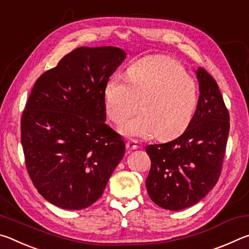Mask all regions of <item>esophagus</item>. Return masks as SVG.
I'll return each instance as SVG.
<instances>
[{
    "instance_id": "esophagus-1",
    "label": "esophagus",
    "mask_w": 249,
    "mask_h": 249,
    "mask_svg": "<svg viewBox=\"0 0 249 249\" xmlns=\"http://www.w3.org/2000/svg\"><path fill=\"white\" fill-rule=\"evenodd\" d=\"M126 147H127L128 150H135L138 148V144H137V142H135V141H128V142H126Z\"/></svg>"
}]
</instances>
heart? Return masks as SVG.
<instances>
[{
    "mask_svg": "<svg viewBox=\"0 0 249 249\" xmlns=\"http://www.w3.org/2000/svg\"><path fill=\"white\" fill-rule=\"evenodd\" d=\"M128 80L112 77L105 84V111L115 124H123L140 108L142 114L122 127L127 137L159 140L179 136L192 122L199 104V87L178 61L150 56L134 62Z\"/></svg>",
    "mask_w": 249,
    "mask_h": 249,
    "instance_id": "obj_1",
    "label": "heart"
}]
</instances>
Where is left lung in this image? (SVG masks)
Listing matches in <instances>:
<instances>
[{"mask_svg": "<svg viewBox=\"0 0 249 249\" xmlns=\"http://www.w3.org/2000/svg\"><path fill=\"white\" fill-rule=\"evenodd\" d=\"M199 104L184 133L166 144L148 145L151 167L146 179L150 199L160 208L180 211L195 205L220 178L230 132V114L215 80L196 70Z\"/></svg>", "mask_w": 249, "mask_h": 249, "instance_id": "8db88e82", "label": "left lung"}]
</instances>
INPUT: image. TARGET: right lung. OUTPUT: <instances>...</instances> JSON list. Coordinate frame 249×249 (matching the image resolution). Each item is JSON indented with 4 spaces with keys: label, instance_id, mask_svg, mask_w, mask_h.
Segmentation results:
<instances>
[{
    "label": "right lung",
    "instance_id": "right-lung-1",
    "mask_svg": "<svg viewBox=\"0 0 249 249\" xmlns=\"http://www.w3.org/2000/svg\"><path fill=\"white\" fill-rule=\"evenodd\" d=\"M125 58L117 47H80L35 82L20 138L33 184L53 205L93 204L123 158V138L105 124L104 88Z\"/></svg>",
    "mask_w": 249,
    "mask_h": 249
}]
</instances>
